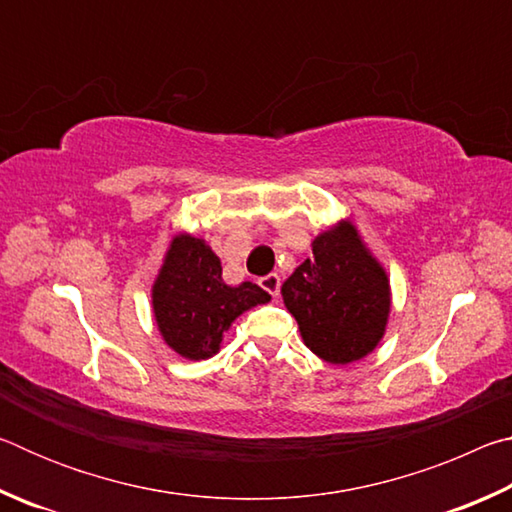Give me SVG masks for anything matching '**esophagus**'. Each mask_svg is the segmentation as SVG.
Returning <instances> with one entry per match:
<instances>
[{
	"label": "esophagus",
	"instance_id": "obj_1",
	"mask_svg": "<svg viewBox=\"0 0 512 512\" xmlns=\"http://www.w3.org/2000/svg\"><path fill=\"white\" fill-rule=\"evenodd\" d=\"M259 287L271 293V296L275 298L277 293H280V275H277V273H268V275H264V277H259Z\"/></svg>",
	"mask_w": 512,
	"mask_h": 512
}]
</instances>
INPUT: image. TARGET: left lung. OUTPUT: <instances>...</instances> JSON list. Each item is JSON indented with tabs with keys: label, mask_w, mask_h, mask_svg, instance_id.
Returning <instances> with one entry per match:
<instances>
[{
	"label": "left lung",
	"mask_w": 512,
	"mask_h": 512,
	"mask_svg": "<svg viewBox=\"0 0 512 512\" xmlns=\"http://www.w3.org/2000/svg\"><path fill=\"white\" fill-rule=\"evenodd\" d=\"M314 255L282 284L284 305L298 320L302 341L334 366L359 361L384 339L391 314L388 275L363 244L352 221L311 241Z\"/></svg>",
	"instance_id": "obj_1"
}]
</instances>
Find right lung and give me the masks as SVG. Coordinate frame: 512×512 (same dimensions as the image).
Listing matches in <instances>:
<instances>
[{"label":"right lung","mask_w":512,"mask_h":512,"mask_svg":"<svg viewBox=\"0 0 512 512\" xmlns=\"http://www.w3.org/2000/svg\"><path fill=\"white\" fill-rule=\"evenodd\" d=\"M153 316L164 343L189 361L219 352L230 325L271 296L253 282H223L221 259L203 239L176 235L153 282Z\"/></svg>","instance_id":"right-lung-1"}]
</instances>
